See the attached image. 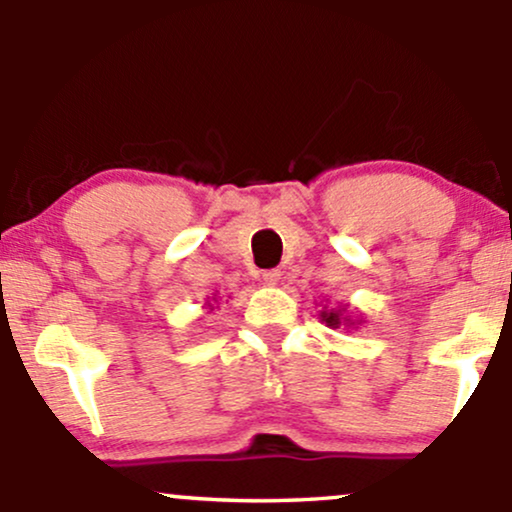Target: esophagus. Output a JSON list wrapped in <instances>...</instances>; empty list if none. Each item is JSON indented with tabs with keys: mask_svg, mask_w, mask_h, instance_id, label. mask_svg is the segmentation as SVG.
<instances>
[{
	"mask_svg": "<svg viewBox=\"0 0 512 512\" xmlns=\"http://www.w3.org/2000/svg\"><path fill=\"white\" fill-rule=\"evenodd\" d=\"M279 279H281L279 269H264V272H262V281H264V284L274 286Z\"/></svg>",
	"mask_w": 512,
	"mask_h": 512,
	"instance_id": "1",
	"label": "esophagus"
}]
</instances>
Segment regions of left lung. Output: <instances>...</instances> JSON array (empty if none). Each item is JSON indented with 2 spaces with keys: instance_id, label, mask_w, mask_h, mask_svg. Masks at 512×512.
Wrapping results in <instances>:
<instances>
[{
  "instance_id": "1",
  "label": "left lung",
  "mask_w": 512,
  "mask_h": 512,
  "mask_svg": "<svg viewBox=\"0 0 512 512\" xmlns=\"http://www.w3.org/2000/svg\"><path fill=\"white\" fill-rule=\"evenodd\" d=\"M322 320H325L330 327H339L342 317H339V313H322Z\"/></svg>"
}]
</instances>
